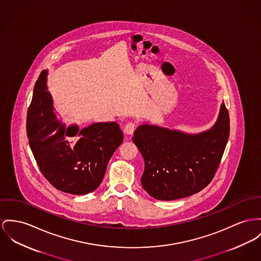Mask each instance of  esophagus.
<instances>
[{"mask_svg": "<svg viewBox=\"0 0 261 261\" xmlns=\"http://www.w3.org/2000/svg\"><path fill=\"white\" fill-rule=\"evenodd\" d=\"M137 123L135 122H128L125 125H124V128H123V130H124V134H126V135H132L135 130H136V128H137Z\"/></svg>", "mask_w": 261, "mask_h": 261, "instance_id": "obj_1", "label": "esophagus"}]
</instances>
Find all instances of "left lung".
Wrapping results in <instances>:
<instances>
[{
  "mask_svg": "<svg viewBox=\"0 0 261 261\" xmlns=\"http://www.w3.org/2000/svg\"><path fill=\"white\" fill-rule=\"evenodd\" d=\"M134 136L145 164L143 189L157 200L185 198L207 187L220 166L229 136L228 111L222 104L216 124L200 135L141 124Z\"/></svg>",
  "mask_w": 261,
  "mask_h": 261,
  "instance_id": "left-lung-1",
  "label": "left lung"
}]
</instances>
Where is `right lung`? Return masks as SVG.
<instances>
[{"instance_id": "obj_1", "label": "right lung", "mask_w": 261, "mask_h": 261, "mask_svg": "<svg viewBox=\"0 0 261 261\" xmlns=\"http://www.w3.org/2000/svg\"><path fill=\"white\" fill-rule=\"evenodd\" d=\"M46 71H41L27 116V135L40 172L54 188L85 195L98 188L107 165L123 140L117 122H97L79 130L66 127L53 113L46 90Z\"/></svg>"}]
</instances>
